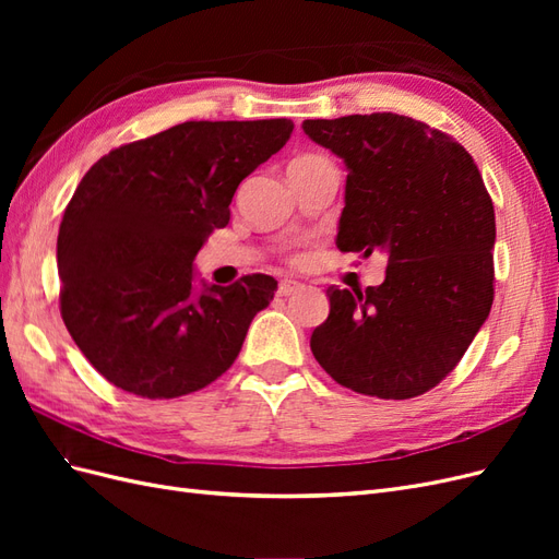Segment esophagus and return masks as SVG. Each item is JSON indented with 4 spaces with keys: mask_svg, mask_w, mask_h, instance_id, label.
Segmentation results:
<instances>
[{
    "mask_svg": "<svg viewBox=\"0 0 559 559\" xmlns=\"http://www.w3.org/2000/svg\"><path fill=\"white\" fill-rule=\"evenodd\" d=\"M300 292H302V284L296 282V280H284V282H280V286H277V294L284 296V298L296 296V294H300Z\"/></svg>",
    "mask_w": 559,
    "mask_h": 559,
    "instance_id": "obj_1",
    "label": "esophagus"
}]
</instances>
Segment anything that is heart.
Returning a JSON list of instances; mask_svg holds the SVG:
<instances>
[{
  "mask_svg": "<svg viewBox=\"0 0 559 559\" xmlns=\"http://www.w3.org/2000/svg\"><path fill=\"white\" fill-rule=\"evenodd\" d=\"M310 165H333L329 158L324 156H314V154H308V156H300L296 158L289 167H310Z\"/></svg>",
  "mask_w": 559,
  "mask_h": 559,
  "instance_id": "1",
  "label": "heart"
}]
</instances>
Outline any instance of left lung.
<instances>
[{
	"label": "left lung",
	"mask_w": 559,
	"mask_h": 559,
	"mask_svg": "<svg viewBox=\"0 0 559 559\" xmlns=\"http://www.w3.org/2000/svg\"><path fill=\"white\" fill-rule=\"evenodd\" d=\"M302 130L347 165L337 249L386 253L380 286H329L314 359L352 392L425 394L460 364L495 300V205L478 165L450 134L389 111Z\"/></svg>",
	"instance_id": "left-lung-1"
}]
</instances>
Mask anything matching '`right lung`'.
I'll return each mask as SVG.
<instances>
[{"mask_svg": "<svg viewBox=\"0 0 559 559\" xmlns=\"http://www.w3.org/2000/svg\"><path fill=\"white\" fill-rule=\"evenodd\" d=\"M289 118L186 121L109 151L64 210L60 314L99 376L142 399L207 386L277 292L270 275L193 286V259L230 222L240 181L292 138Z\"/></svg>", "mask_w": 559, "mask_h": 559, "instance_id": "add662e5", "label": "right lung"}]
</instances>
